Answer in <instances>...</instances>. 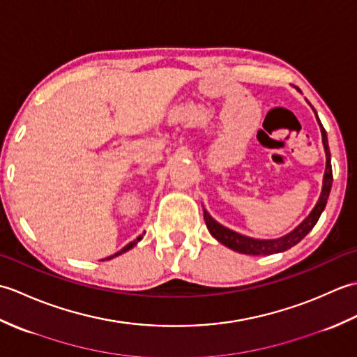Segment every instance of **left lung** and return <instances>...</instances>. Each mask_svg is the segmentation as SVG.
I'll list each match as a JSON object with an SVG mask.
<instances>
[{
	"label": "left lung",
	"mask_w": 357,
	"mask_h": 357,
	"mask_svg": "<svg viewBox=\"0 0 357 357\" xmlns=\"http://www.w3.org/2000/svg\"><path fill=\"white\" fill-rule=\"evenodd\" d=\"M317 121H319V118H317ZM319 124H321V121H319ZM321 132H322V142H324V147H325V153H327V169H325V174H324L322 193H321L319 201H317V204H316V207L312 210V213H310L304 219V221H302V224H299L291 233L285 234V236H282V238L261 241V239L242 236V234H239L236 231H233L230 229H225L224 225L218 224L215 219L207 213V210H204V219H206L207 229L211 233V236L218 239L225 247L234 250V252L244 253V255H253V256H265V255L285 252V250L291 248L293 245L298 244L299 241L304 239L308 234V231L316 225V222L319 221L321 213L324 211L325 206H327V199H328L331 184H333L331 155H330V149H328L327 132H325V128H324L322 124H321Z\"/></svg>",
	"instance_id": "left-lung-1"
}]
</instances>
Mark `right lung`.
Listing matches in <instances>:
<instances>
[{"mask_svg":"<svg viewBox=\"0 0 357 357\" xmlns=\"http://www.w3.org/2000/svg\"><path fill=\"white\" fill-rule=\"evenodd\" d=\"M139 241H141V236H139L138 239H135V241H132V242H130V244H127V245H126V247H124L123 250H121V252H118L116 255H113V256H118V255H121V253H126V252H127V250H130L132 247H135L136 244H138V242H139ZM113 256H110V257H113ZM110 257H107V259H110Z\"/></svg>","mask_w":357,"mask_h":357,"instance_id":"right-lung-1","label":"right lung"}]
</instances>
